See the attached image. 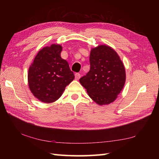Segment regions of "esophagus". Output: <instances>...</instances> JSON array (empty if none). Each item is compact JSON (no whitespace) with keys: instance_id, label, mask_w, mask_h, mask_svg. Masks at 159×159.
I'll use <instances>...</instances> for the list:
<instances>
[{"instance_id":"obj_1","label":"esophagus","mask_w":159,"mask_h":159,"mask_svg":"<svg viewBox=\"0 0 159 159\" xmlns=\"http://www.w3.org/2000/svg\"><path fill=\"white\" fill-rule=\"evenodd\" d=\"M80 78H81V75H80V74H79V73H76V74H75V80H78Z\"/></svg>"}]
</instances>
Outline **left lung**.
<instances>
[{
    "label": "left lung",
    "mask_w": 159,
    "mask_h": 159,
    "mask_svg": "<svg viewBox=\"0 0 159 159\" xmlns=\"http://www.w3.org/2000/svg\"><path fill=\"white\" fill-rule=\"evenodd\" d=\"M89 62L90 70L80 78V84L98 105L113 103L125 83L123 61L111 47L102 44L91 50Z\"/></svg>",
    "instance_id": "left-lung-1"
}]
</instances>
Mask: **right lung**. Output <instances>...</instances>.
<instances>
[{
  "label": "right lung",
  "instance_id": "right-lung-1",
  "mask_svg": "<svg viewBox=\"0 0 159 159\" xmlns=\"http://www.w3.org/2000/svg\"><path fill=\"white\" fill-rule=\"evenodd\" d=\"M61 50L60 44H53L43 48L28 69L30 90L42 102H56L75 78L68 61L61 57Z\"/></svg>",
  "mask_w": 159,
  "mask_h": 159
}]
</instances>
